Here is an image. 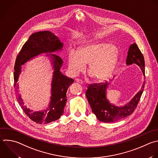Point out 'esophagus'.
Instances as JSON below:
<instances>
[{
    "label": "esophagus",
    "instance_id": "obj_1",
    "mask_svg": "<svg viewBox=\"0 0 158 158\" xmlns=\"http://www.w3.org/2000/svg\"><path fill=\"white\" fill-rule=\"evenodd\" d=\"M75 82H77V83H80V84H83V81L82 80H80V79H75Z\"/></svg>",
    "mask_w": 158,
    "mask_h": 158
}]
</instances>
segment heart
I'll return each instance as SVG.
<instances>
[{"label": "heart", "instance_id": "obj_1", "mask_svg": "<svg viewBox=\"0 0 158 158\" xmlns=\"http://www.w3.org/2000/svg\"><path fill=\"white\" fill-rule=\"evenodd\" d=\"M118 59V51L112 44L96 42L83 46L78 52L72 51L68 57L69 68L76 75L89 64L88 72L96 81L107 79L112 73Z\"/></svg>", "mask_w": 158, "mask_h": 158}]
</instances>
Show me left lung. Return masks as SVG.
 <instances>
[{"instance_id":"8db88e82","label":"left lung","mask_w":158,"mask_h":158,"mask_svg":"<svg viewBox=\"0 0 158 158\" xmlns=\"http://www.w3.org/2000/svg\"><path fill=\"white\" fill-rule=\"evenodd\" d=\"M126 64L127 65L136 64L140 67L144 76V57L136 43L131 44L129 48ZM144 84L145 80L141 89L131 100L121 107L110 104L107 99L106 89L109 85L107 82L89 85L86 92V96L92 112L96 115L97 118L101 122L112 123L128 117L134 112L143 93Z\"/></svg>"}]
</instances>
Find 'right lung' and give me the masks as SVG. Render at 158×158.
<instances>
[{"mask_svg": "<svg viewBox=\"0 0 158 158\" xmlns=\"http://www.w3.org/2000/svg\"><path fill=\"white\" fill-rule=\"evenodd\" d=\"M63 43L58 37L49 31H39L32 34L23 46L17 57L14 67V87L16 97L25 113L33 121L45 124L57 120L64 113L67 103V91L74 80L64 76L60 71L62 59L53 54H47L52 59L54 72L51 83V101L46 110L33 112L24 105L23 99L18 93L17 81L21 73L22 65L33 57L43 53H52L62 49Z\"/></svg>", "mask_w": 158, "mask_h": 158, "instance_id": "right-lung-1", "label": "right lung"}]
</instances>
